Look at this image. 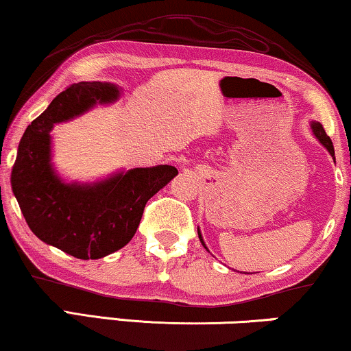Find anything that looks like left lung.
I'll use <instances>...</instances> for the list:
<instances>
[{
  "label": "left lung",
  "mask_w": 351,
  "mask_h": 351,
  "mask_svg": "<svg viewBox=\"0 0 351 351\" xmlns=\"http://www.w3.org/2000/svg\"><path fill=\"white\" fill-rule=\"evenodd\" d=\"M311 131H313V134L316 136V138H318V141H319L321 143H323V145L326 147V150H328V152L330 153V156L334 158V145H332V141H330L328 134H326L324 128H323V124H321V123H316V121H311ZM334 161H335V158H334ZM198 237H199V241H201V244H203V246L206 247V244H204V241H203V237H201L199 230H198ZM206 249H208V247H206Z\"/></svg>",
  "instance_id": "8db88e82"
}]
</instances>
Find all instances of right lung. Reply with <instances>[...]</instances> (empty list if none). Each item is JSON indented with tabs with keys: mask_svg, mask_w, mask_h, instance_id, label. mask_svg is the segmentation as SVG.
I'll use <instances>...</instances> for the list:
<instances>
[{
	"mask_svg": "<svg viewBox=\"0 0 351 351\" xmlns=\"http://www.w3.org/2000/svg\"><path fill=\"white\" fill-rule=\"evenodd\" d=\"M118 97V86L112 83L69 86L25 129L11 172L12 191L32 232L83 261L126 246L147 201L179 174L174 166L161 165L118 172L95 184H65L57 176L51 165L52 126Z\"/></svg>",
	"mask_w": 351,
	"mask_h": 351,
	"instance_id": "obj_1",
	"label": "right lung"
}]
</instances>
